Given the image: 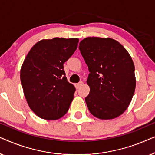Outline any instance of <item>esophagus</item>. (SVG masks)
<instances>
[{"mask_svg": "<svg viewBox=\"0 0 155 155\" xmlns=\"http://www.w3.org/2000/svg\"><path fill=\"white\" fill-rule=\"evenodd\" d=\"M82 84H83V82H82V81L80 82H78V83L75 84V87L77 88V89H78L79 87H81Z\"/></svg>", "mask_w": 155, "mask_h": 155, "instance_id": "34e87169", "label": "esophagus"}]
</instances>
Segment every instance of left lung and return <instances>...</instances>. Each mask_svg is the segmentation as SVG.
Here are the masks:
<instances>
[{
	"mask_svg": "<svg viewBox=\"0 0 155 155\" xmlns=\"http://www.w3.org/2000/svg\"><path fill=\"white\" fill-rule=\"evenodd\" d=\"M79 49L90 74L85 98L89 111L102 120L121 115L130 104L136 80L132 58L126 48L111 38L87 37Z\"/></svg>",
	"mask_w": 155,
	"mask_h": 155,
	"instance_id": "8db88e82",
	"label": "left lung"
}]
</instances>
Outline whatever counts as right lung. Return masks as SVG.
Returning a JSON list of instances; mask_svg holds the SVG:
<instances>
[{"mask_svg":"<svg viewBox=\"0 0 155 155\" xmlns=\"http://www.w3.org/2000/svg\"><path fill=\"white\" fill-rule=\"evenodd\" d=\"M78 38L42 39L32 46L20 70L29 107L45 120H57L68 110L75 88L68 81L63 63L77 49Z\"/></svg>","mask_w":155,"mask_h":155,"instance_id":"obj_1","label":"right lung"}]
</instances>
